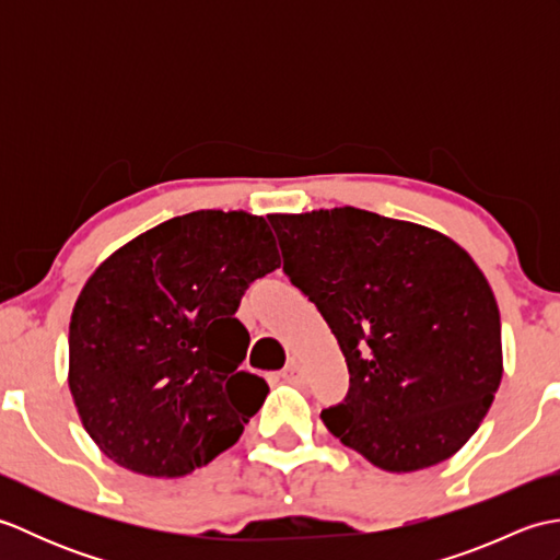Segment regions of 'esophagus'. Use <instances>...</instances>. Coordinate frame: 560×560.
<instances>
[{
    "mask_svg": "<svg viewBox=\"0 0 560 560\" xmlns=\"http://www.w3.org/2000/svg\"><path fill=\"white\" fill-rule=\"evenodd\" d=\"M281 377L287 380V383H303V380H305V373H303L301 363L295 361V359H291V361L287 363V368H283V371H281Z\"/></svg>",
    "mask_w": 560,
    "mask_h": 560,
    "instance_id": "34e87169",
    "label": "esophagus"
}]
</instances>
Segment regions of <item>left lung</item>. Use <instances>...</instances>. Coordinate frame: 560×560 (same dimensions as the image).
Here are the masks:
<instances>
[{"instance_id": "left-lung-1", "label": "left lung", "mask_w": 560, "mask_h": 560, "mask_svg": "<svg viewBox=\"0 0 560 560\" xmlns=\"http://www.w3.org/2000/svg\"><path fill=\"white\" fill-rule=\"evenodd\" d=\"M269 223L347 359V399L319 413L327 431L385 471L455 455L503 377L501 313L477 261L433 229L353 207Z\"/></svg>"}]
</instances>
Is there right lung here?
Segmentation results:
<instances>
[{
	"label": "right lung",
	"instance_id": "right-lung-1",
	"mask_svg": "<svg viewBox=\"0 0 560 560\" xmlns=\"http://www.w3.org/2000/svg\"><path fill=\"white\" fill-rule=\"evenodd\" d=\"M281 265L267 221L192 211L137 235L91 273L69 323V392L120 467L175 479L237 443L267 399L241 371L235 317L255 279Z\"/></svg>",
	"mask_w": 560,
	"mask_h": 560
}]
</instances>
